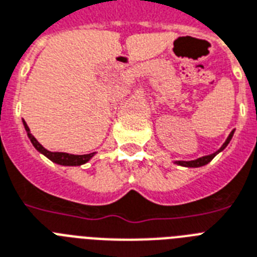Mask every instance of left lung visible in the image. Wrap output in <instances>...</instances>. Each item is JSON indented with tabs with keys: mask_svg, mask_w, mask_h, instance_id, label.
<instances>
[{
	"mask_svg": "<svg viewBox=\"0 0 257 257\" xmlns=\"http://www.w3.org/2000/svg\"><path fill=\"white\" fill-rule=\"evenodd\" d=\"M232 135H233V131H232V133H231V134L228 135V138H227V141H225L224 143H223V146H221L220 149L217 150L216 153L211 154V155H207V157L199 158V159H195V161H188V162L178 161V162H176V163L180 164V166H184V167H200V166H204V164L210 163V162L212 161L213 158H215V155H216V154H219V153H220V151H223V150H224L225 147H227V145H228V143H229V141L232 139Z\"/></svg>",
	"mask_w": 257,
	"mask_h": 257,
	"instance_id": "1",
	"label": "left lung"
}]
</instances>
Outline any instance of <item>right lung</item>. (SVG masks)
<instances>
[{"mask_svg": "<svg viewBox=\"0 0 257 257\" xmlns=\"http://www.w3.org/2000/svg\"><path fill=\"white\" fill-rule=\"evenodd\" d=\"M24 126L25 130L28 131L29 138H30V142L33 143V146L36 147L41 154H44L45 157H47L51 162H54L57 164H62V166H81V164L89 162L91 158H93L94 153L91 154H86V155H73V154H67V153H51L49 150H46L44 146L41 145L40 142L37 141L32 134H30V130H29L28 124L24 120Z\"/></svg>", "mask_w": 257, "mask_h": 257, "instance_id": "1", "label": "right lung"}]
</instances>
